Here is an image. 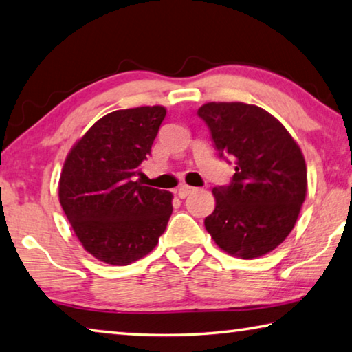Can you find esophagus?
Instances as JSON below:
<instances>
[{
	"instance_id": "esophagus-1",
	"label": "esophagus",
	"mask_w": 352,
	"mask_h": 352,
	"mask_svg": "<svg viewBox=\"0 0 352 352\" xmlns=\"http://www.w3.org/2000/svg\"><path fill=\"white\" fill-rule=\"evenodd\" d=\"M196 191V189H194L192 186H188V185H182L180 188H178V197H182V199H185V197H188L189 194L191 192H194Z\"/></svg>"
}]
</instances>
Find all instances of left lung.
Segmentation results:
<instances>
[{
	"label": "left lung",
	"instance_id": "obj_1",
	"mask_svg": "<svg viewBox=\"0 0 352 352\" xmlns=\"http://www.w3.org/2000/svg\"><path fill=\"white\" fill-rule=\"evenodd\" d=\"M197 114L217 152L235 161L230 185L213 188L205 228L224 252L256 258L283 243L307 194L304 155L287 128L255 104L206 103Z\"/></svg>",
	"mask_w": 352,
	"mask_h": 352
}]
</instances>
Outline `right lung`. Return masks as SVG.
<instances>
[{
    "mask_svg": "<svg viewBox=\"0 0 352 352\" xmlns=\"http://www.w3.org/2000/svg\"><path fill=\"white\" fill-rule=\"evenodd\" d=\"M164 117V106L114 111L65 158L60 206L82 248L108 265L126 266L152 252L169 222L172 194L135 182Z\"/></svg>",
    "mask_w": 352,
    "mask_h": 352,
    "instance_id": "obj_1",
    "label": "right lung"
}]
</instances>
